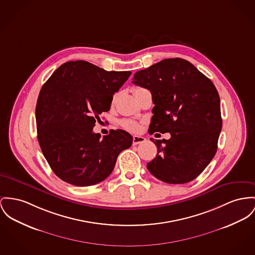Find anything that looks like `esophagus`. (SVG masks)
Here are the masks:
<instances>
[{"label": "esophagus", "mask_w": 255, "mask_h": 255, "mask_svg": "<svg viewBox=\"0 0 255 255\" xmlns=\"http://www.w3.org/2000/svg\"><path fill=\"white\" fill-rule=\"evenodd\" d=\"M145 141H146V138H145V137H143V136L134 135L133 136L132 143H133V145H138V144H141V143H143V142H145Z\"/></svg>", "instance_id": "esophagus-1"}]
</instances>
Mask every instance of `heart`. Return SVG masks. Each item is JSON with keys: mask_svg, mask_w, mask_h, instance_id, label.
Wrapping results in <instances>:
<instances>
[{"mask_svg": "<svg viewBox=\"0 0 255 255\" xmlns=\"http://www.w3.org/2000/svg\"><path fill=\"white\" fill-rule=\"evenodd\" d=\"M137 89H138V88H137ZM120 124H121V126H122L124 128H126V129H128V130H129V131H138V130H139V125L136 123L135 121H132V120L129 119H124L120 122Z\"/></svg>", "mask_w": 255, "mask_h": 255, "instance_id": "obj_1", "label": "heart"}]
</instances>
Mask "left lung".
<instances>
[{
  "label": "left lung",
  "instance_id": "1",
  "mask_svg": "<svg viewBox=\"0 0 255 255\" xmlns=\"http://www.w3.org/2000/svg\"><path fill=\"white\" fill-rule=\"evenodd\" d=\"M132 83L150 90L153 117L149 133L169 132L168 140H151L157 154L147 163L156 179L186 184L214 158L222 127L221 101L213 82L181 58L162 60L137 71Z\"/></svg>",
  "mask_w": 255,
  "mask_h": 255
}]
</instances>
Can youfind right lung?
Masks as SVG:
<instances>
[{
    "label": "right lung",
    "mask_w": 255,
    "mask_h": 255,
    "mask_svg": "<svg viewBox=\"0 0 255 255\" xmlns=\"http://www.w3.org/2000/svg\"><path fill=\"white\" fill-rule=\"evenodd\" d=\"M130 74L70 61L42 86L35 107L37 140L61 180L77 187L101 183L112 173L119 153L131 146L132 136L123 129L102 139L93 131Z\"/></svg>",
    "instance_id": "obj_1"
}]
</instances>
